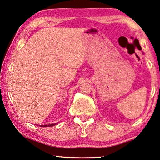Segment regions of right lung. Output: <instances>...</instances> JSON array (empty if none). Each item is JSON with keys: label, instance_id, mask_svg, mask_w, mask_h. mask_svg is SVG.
Here are the masks:
<instances>
[{"label": "right lung", "instance_id": "add662e5", "mask_svg": "<svg viewBox=\"0 0 160 160\" xmlns=\"http://www.w3.org/2000/svg\"><path fill=\"white\" fill-rule=\"evenodd\" d=\"M57 123H54V124H49V125H40L41 127H49V126H53V125H55Z\"/></svg>", "mask_w": 160, "mask_h": 160}]
</instances>
